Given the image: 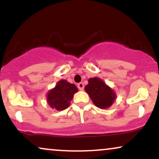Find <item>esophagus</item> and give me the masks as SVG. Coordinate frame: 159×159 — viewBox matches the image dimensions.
Returning a JSON list of instances; mask_svg holds the SVG:
<instances>
[{"label":"esophagus","instance_id":"esophagus-1","mask_svg":"<svg viewBox=\"0 0 159 159\" xmlns=\"http://www.w3.org/2000/svg\"><path fill=\"white\" fill-rule=\"evenodd\" d=\"M78 88L79 89V90H84V85L83 83H81V82H80V83L78 84Z\"/></svg>","mask_w":159,"mask_h":159}]
</instances>
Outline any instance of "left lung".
I'll return each mask as SVG.
<instances>
[{
  "label": "left lung",
  "mask_w": 159,
  "mask_h": 159,
  "mask_svg": "<svg viewBox=\"0 0 159 159\" xmlns=\"http://www.w3.org/2000/svg\"><path fill=\"white\" fill-rule=\"evenodd\" d=\"M85 90L93 103L99 108H107L112 105L116 98L114 92L98 78L89 79Z\"/></svg>",
  "instance_id": "8db88e82"
}]
</instances>
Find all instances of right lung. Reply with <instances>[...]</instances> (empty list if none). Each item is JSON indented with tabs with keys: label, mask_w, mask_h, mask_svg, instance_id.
<instances>
[{
	"label": "right lung",
	"mask_w": 159,
	"mask_h": 159,
	"mask_svg": "<svg viewBox=\"0 0 159 159\" xmlns=\"http://www.w3.org/2000/svg\"><path fill=\"white\" fill-rule=\"evenodd\" d=\"M77 91L78 88L73 84L69 83L66 80H61L48 92L47 96L48 105L57 111L64 110L69 107L74 93Z\"/></svg>",
	"instance_id": "1"
}]
</instances>
